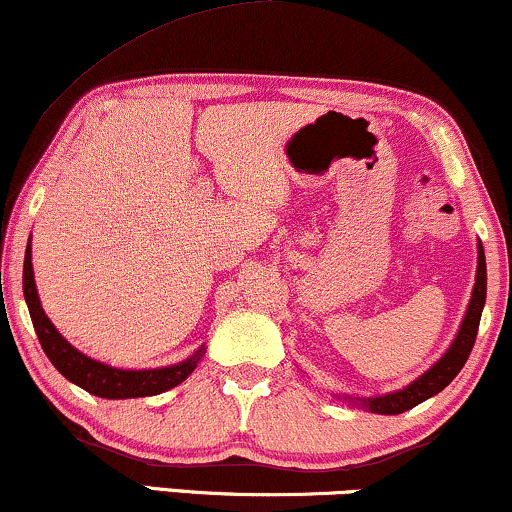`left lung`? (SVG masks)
<instances>
[{
    "label": "left lung",
    "instance_id": "obj_1",
    "mask_svg": "<svg viewBox=\"0 0 512 512\" xmlns=\"http://www.w3.org/2000/svg\"><path fill=\"white\" fill-rule=\"evenodd\" d=\"M484 301H487V261H484V249L482 244H479L475 289H472L468 313H465V320L463 325H460V332L456 342L451 344V349L444 353V358H441L434 368L427 370L425 375L418 377L413 384H408L406 389L394 391V394H387V396H377V399H361L363 406L370 408L372 413L399 415V413H406L410 408H415L425 399H430V396L439 394L444 387H449L453 377L463 370L472 346H475Z\"/></svg>",
    "mask_w": 512,
    "mask_h": 512
}]
</instances>
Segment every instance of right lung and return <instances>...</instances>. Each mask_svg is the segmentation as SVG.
<instances>
[{
    "instance_id": "obj_1",
    "label": "right lung",
    "mask_w": 512,
    "mask_h": 512,
    "mask_svg": "<svg viewBox=\"0 0 512 512\" xmlns=\"http://www.w3.org/2000/svg\"><path fill=\"white\" fill-rule=\"evenodd\" d=\"M23 294L25 304H28L30 318H33V327L40 339L44 353L54 368L61 372L66 380L78 384L85 391L102 399H137V396H154L161 391H168L178 387L187 375L197 368L201 349L194 353L192 358L182 361L170 368H156V370H118L111 365H104L99 361H92L85 353H80L75 346H71L66 339L56 332L52 320L47 318L40 306V296H37L35 280H33V261H30V244L25 249L23 261Z\"/></svg>"
}]
</instances>
